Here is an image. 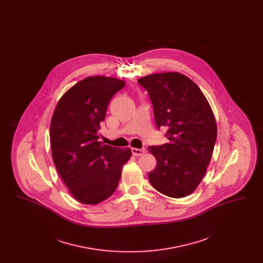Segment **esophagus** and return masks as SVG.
Returning <instances> with one entry per match:
<instances>
[{
	"label": "esophagus",
	"mask_w": 263,
	"mask_h": 263,
	"mask_svg": "<svg viewBox=\"0 0 263 263\" xmlns=\"http://www.w3.org/2000/svg\"><path fill=\"white\" fill-rule=\"evenodd\" d=\"M131 151H132V154H133V156H135V157H138V156H142V155H144V154H145V152H146L144 148H142V149L132 148Z\"/></svg>",
	"instance_id": "esophagus-1"
}]
</instances>
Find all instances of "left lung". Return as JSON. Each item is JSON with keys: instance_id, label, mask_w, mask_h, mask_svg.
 I'll return each instance as SVG.
<instances>
[{"instance_id": "left-lung-1", "label": "left lung", "mask_w": 263, "mask_h": 263, "mask_svg": "<svg viewBox=\"0 0 263 263\" xmlns=\"http://www.w3.org/2000/svg\"><path fill=\"white\" fill-rule=\"evenodd\" d=\"M153 103L157 127H166L168 143L150 146L157 160L149 173L152 186L166 196L192 193L211 161L217 125L211 106L198 86L179 73L152 74L138 80Z\"/></svg>"}]
</instances>
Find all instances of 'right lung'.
I'll list each match as a JSON object with an SVG mask.
<instances>
[{
    "label": "right lung",
    "instance_id": "add662e5",
    "mask_svg": "<svg viewBox=\"0 0 263 263\" xmlns=\"http://www.w3.org/2000/svg\"><path fill=\"white\" fill-rule=\"evenodd\" d=\"M121 80L95 76L77 83L63 95L53 113L50 144L53 162L76 199L96 205L118 185L129 148L99 142L101 122L109 100L124 88Z\"/></svg>",
    "mask_w": 263,
    "mask_h": 263
}]
</instances>
